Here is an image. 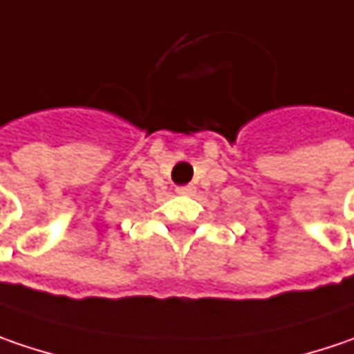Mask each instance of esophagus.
Listing matches in <instances>:
<instances>
[{
    "mask_svg": "<svg viewBox=\"0 0 354 354\" xmlns=\"http://www.w3.org/2000/svg\"><path fill=\"white\" fill-rule=\"evenodd\" d=\"M193 191H195V189H193V187H191V185L177 187V193H179V195H191Z\"/></svg>",
    "mask_w": 354,
    "mask_h": 354,
    "instance_id": "obj_1",
    "label": "esophagus"
}]
</instances>
